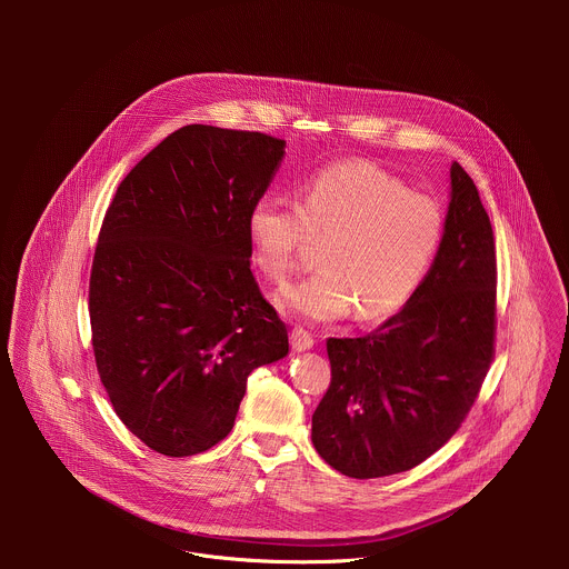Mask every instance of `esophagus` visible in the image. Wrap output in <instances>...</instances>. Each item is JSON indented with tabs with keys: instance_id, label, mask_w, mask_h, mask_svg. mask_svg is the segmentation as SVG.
Listing matches in <instances>:
<instances>
[{
	"instance_id": "1",
	"label": "esophagus",
	"mask_w": 569,
	"mask_h": 569,
	"mask_svg": "<svg viewBox=\"0 0 569 569\" xmlns=\"http://www.w3.org/2000/svg\"><path fill=\"white\" fill-rule=\"evenodd\" d=\"M290 345H292L295 351H308V349H312L315 340H312V336H310L306 329L295 327V329L290 331Z\"/></svg>"
}]
</instances>
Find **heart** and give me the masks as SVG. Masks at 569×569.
Listing matches in <instances>:
<instances>
[{
    "label": "heart",
    "instance_id": "1",
    "mask_svg": "<svg viewBox=\"0 0 569 569\" xmlns=\"http://www.w3.org/2000/svg\"><path fill=\"white\" fill-rule=\"evenodd\" d=\"M248 238L254 266L277 286L290 279L310 240L321 242V270L279 292L286 312L327 323L358 310L362 321H376L421 288L441 246L443 211L376 164L345 161L315 173L299 202L259 198Z\"/></svg>",
    "mask_w": 569,
    "mask_h": 569
}]
</instances>
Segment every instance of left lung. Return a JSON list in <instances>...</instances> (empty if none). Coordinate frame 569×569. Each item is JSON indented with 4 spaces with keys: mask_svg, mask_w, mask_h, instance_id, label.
Returning <instances> with one entry per match:
<instances>
[{
    "mask_svg": "<svg viewBox=\"0 0 569 569\" xmlns=\"http://www.w3.org/2000/svg\"><path fill=\"white\" fill-rule=\"evenodd\" d=\"M496 240L477 187L452 161L435 263L417 295L362 338H329L331 385L312 446L347 477L410 470L463 423L496 356Z\"/></svg>",
    "mask_w": 569,
    "mask_h": 569,
    "instance_id": "8db88e82",
    "label": "left lung"
}]
</instances>
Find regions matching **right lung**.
<instances>
[{
    "instance_id": "right-lung-1",
    "label": "right lung",
    "mask_w": 569,
    "mask_h": 569,
    "mask_svg": "<svg viewBox=\"0 0 569 569\" xmlns=\"http://www.w3.org/2000/svg\"><path fill=\"white\" fill-rule=\"evenodd\" d=\"M283 148L263 132L184 126L123 178L106 211L90 274L97 369L117 417L159 455L222 441L248 376L288 356L248 238Z\"/></svg>"
}]
</instances>
